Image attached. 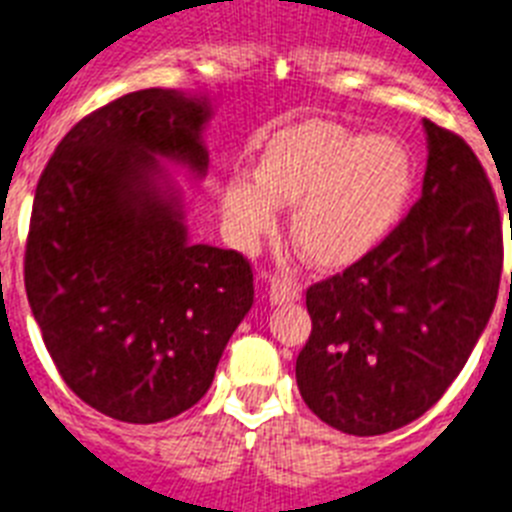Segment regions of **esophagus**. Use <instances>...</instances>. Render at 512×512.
I'll list each match as a JSON object with an SVG mask.
<instances>
[{
	"mask_svg": "<svg viewBox=\"0 0 512 512\" xmlns=\"http://www.w3.org/2000/svg\"><path fill=\"white\" fill-rule=\"evenodd\" d=\"M302 297V286L292 278H270V302L273 305H289Z\"/></svg>",
	"mask_w": 512,
	"mask_h": 512,
	"instance_id": "obj_1",
	"label": "esophagus"
}]
</instances>
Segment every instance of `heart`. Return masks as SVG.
<instances>
[{"label": "heart", "mask_w": 512, "mask_h": 512, "mask_svg": "<svg viewBox=\"0 0 512 512\" xmlns=\"http://www.w3.org/2000/svg\"><path fill=\"white\" fill-rule=\"evenodd\" d=\"M413 189L415 157L400 136L313 118L257 141L255 173H228L218 207L231 242L252 249L276 231L278 207L292 205L289 234L299 255L334 270L392 234Z\"/></svg>", "instance_id": "heart-1"}]
</instances>
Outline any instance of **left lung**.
I'll return each instance as SVG.
<instances>
[{"label": "left lung", "instance_id": "1", "mask_svg": "<svg viewBox=\"0 0 512 512\" xmlns=\"http://www.w3.org/2000/svg\"><path fill=\"white\" fill-rule=\"evenodd\" d=\"M421 199L355 265L307 289L313 334L297 386L323 423L352 436L402 429L439 402L497 302L500 207L479 157L423 120Z\"/></svg>", "mask_w": 512, "mask_h": 512}]
</instances>
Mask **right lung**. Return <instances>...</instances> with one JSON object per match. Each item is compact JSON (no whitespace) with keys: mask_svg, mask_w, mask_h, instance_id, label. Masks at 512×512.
<instances>
[{"mask_svg":"<svg viewBox=\"0 0 512 512\" xmlns=\"http://www.w3.org/2000/svg\"><path fill=\"white\" fill-rule=\"evenodd\" d=\"M210 118L205 94L131 91L70 128L36 186L28 305L62 381L115 421L197 405L255 302L239 252L189 242L168 170L205 178Z\"/></svg>","mask_w":512,"mask_h":512,"instance_id":"obj_1","label":"right lung"}]
</instances>
